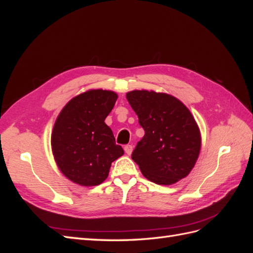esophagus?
Instances as JSON below:
<instances>
[{
    "instance_id": "esophagus-1",
    "label": "esophagus",
    "mask_w": 253,
    "mask_h": 253,
    "mask_svg": "<svg viewBox=\"0 0 253 253\" xmlns=\"http://www.w3.org/2000/svg\"><path fill=\"white\" fill-rule=\"evenodd\" d=\"M125 152L126 153L127 155H131V154H132V152H133V145H131V144H126V147H125Z\"/></svg>"
}]
</instances>
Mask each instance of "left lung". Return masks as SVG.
<instances>
[{"label":"left lung","mask_w":253,"mask_h":253,"mask_svg":"<svg viewBox=\"0 0 253 253\" xmlns=\"http://www.w3.org/2000/svg\"><path fill=\"white\" fill-rule=\"evenodd\" d=\"M126 99L144 129L132 153L144 177L167 186L185 178L202 145L192 114L177 98L154 90L128 91Z\"/></svg>","instance_id":"1"}]
</instances>
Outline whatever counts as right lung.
Masks as SVG:
<instances>
[{
  "instance_id": "right-lung-1",
  "label": "right lung",
  "mask_w": 253,
  "mask_h": 253,
  "mask_svg": "<svg viewBox=\"0 0 253 253\" xmlns=\"http://www.w3.org/2000/svg\"><path fill=\"white\" fill-rule=\"evenodd\" d=\"M117 94L89 89L74 97L60 112L51 133V150L66 177L80 186H98L109 176L114 160L124 155L105 118Z\"/></svg>"
}]
</instances>
